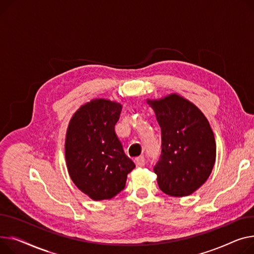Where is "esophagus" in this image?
Instances as JSON below:
<instances>
[{
    "label": "esophagus",
    "mask_w": 254,
    "mask_h": 254,
    "mask_svg": "<svg viewBox=\"0 0 254 254\" xmlns=\"http://www.w3.org/2000/svg\"><path fill=\"white\" fill-rule=\"evenodd\" d=\"M134 163H136L137 167H142L145 165V158L144 156H139L134 158Z\"/></svg>",
    "instance_id": "esophagus-1"
}]
</instances>
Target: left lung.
<instances>
[{"mask_svg":"<svg viewBox=\"0 0 254 254\" xmlns=\"http://www.w3.org/2000/svg\"><path fill=\"white\" fill-rule=\"evenodd\" d=\"M161 128V155L154 166L160 190L184 197L209 178L215 162L214 134L205 115L189 100L171 94L147 99Z\"/></svg>","mask_w":254,"mask_h":254,"instance_id":"left-lung-1","label":"left lung"}]
</instances>
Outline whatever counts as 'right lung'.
<instances>
[{
	"mask_svg": "<svg viewBox=\"0 0 254 254\" xmlns=\"http://www.w3.org/2000/svg\"><path fill=\"white\" fill-rule=\"evenodd\" d=\"M123 106L94 99L73 114L65 137V159L76 187L95 201L107 200L125 189L136 165L125 154L114 127Z\"/></svg>",
	"mask_w": 254,
	"mask_h": 254,
	"instance_id": "1",
	"label": "right lung"
}]
</instances>
